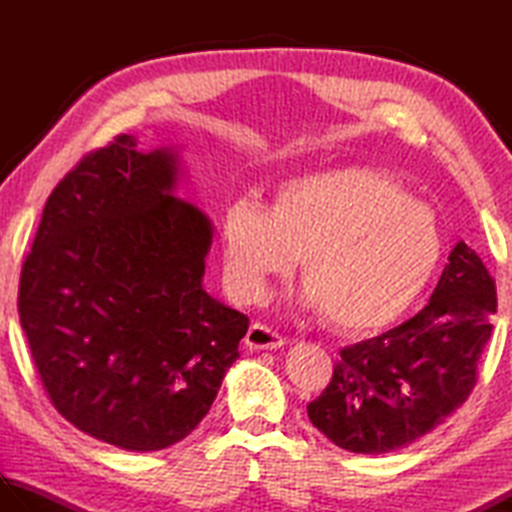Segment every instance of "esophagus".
Returning <instances> with one entry per match:
<instances>
[{
	"label": "esophagus",
	"mask_w": 512,
	"mask_h": 512,
	"mask_svg": "<svg viewBox=\"0 0 512 512\" xmlns=\"http://www.w3.org/2000/svg\"><path fill=\"white\" fill-rule=\"evenodd\" d=\"M244 343L246 347H250V350H279V347L286 343V339L264 323H253L250 325Z\"/></svg>",
	"instance_id": "obj_1"
}]
</instances>
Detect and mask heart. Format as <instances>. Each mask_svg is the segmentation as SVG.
I'll use <instances>...</instances> for the list:
<instances>
[{"mask_svg": "<svg viewBox=\"0 0 512 512\" xmlns=\"http://www.w3.org/2000/svg\"><path fill=\"white\" fill-rule=\"evenodd\" d=\"M224 275L235 295L262 297L301 255L303 308L332 328L378 330L402 317L436 275L444 237L431 206L365 167L303 173L270 206L239 198L220 222Z\"/></svg>", "mask_w": 512, "mask_h": 512, "instance_id": "b5f03b06", "label": "heart"}]
</instances>
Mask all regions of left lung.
<instances>
[{"instance_id": "8db88e82", "label": "left lung", "mask_w": 512, "mask_h": 512, "mask_svg": "<svg viewBox=\"0 0 512 512\" xmlns=\"http://www.w3.org/2000/svg\"><path fill=\"white\" fill-rule=\"evenodd\" d=\"M495 312L493 277L458 242L416 317L343 347L330 385L308 405L312 424L336 447L367 455L422 438L469 398Z\"/></svg>"}]
</instances>
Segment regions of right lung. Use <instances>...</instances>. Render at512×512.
I'll use <instances>...</instances> for the list:
<instances>
[{"label": "right lung", "instance_id": "obj_1", "mask_svg": "<svg viewBox=\"0 0 512 512\" xmlns=\"http://www.w3.org/2000/svg\"><path fill=\"white\" fill-rule=\"evenodd\" d=\"M176 149L85 156L46 202L19 321L54 409L125 451H160L209 413L248 317L202 288L213 224L173 195Z\"/></svg>", "mask_w": 512, "mask_h": 512}]
</instances>
